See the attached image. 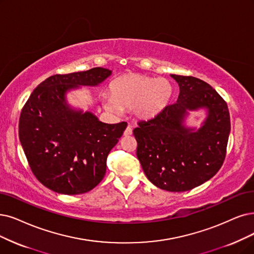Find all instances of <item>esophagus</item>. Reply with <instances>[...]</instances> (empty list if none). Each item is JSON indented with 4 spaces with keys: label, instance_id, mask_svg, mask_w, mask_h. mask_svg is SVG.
Instances as JSON below:
<instances>
[{
    "label": "esophagus",
    "instance_id": "34e87169",
    "mask_svg": "<svg viewBox=\"0 0 254 254\" xmlns=\"http://www.w3.org/2000/svg\"><path fill=\"white\" fill-rule=\"evenodd\" d=\"M131 134H132V128H131V126H127V128L124 131V135L129 136Z\"/></svg>",
    "mask_w": 254,
    "mask_h": 254
}]
</instances>
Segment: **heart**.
I'll list each match as a JSON object with an SVG mask.
<instances>
[{"label": "heart", "instance_id": "1", "mask_svg": "<svg viewBox=\"0 0 254 254\" xmlns=\"http://www.w3.org/2000/svg\"><path fill=\"white\" fill-rule=\"evenodd\" d=\"M173 94V84L168 79H157L144 74H127L111 82L110 95L102 96V103L110 110L132 107L136 118L147 120L166 109Z\"/></svg>", "mask_w": 254, "mask_h": 254}]
</instances>
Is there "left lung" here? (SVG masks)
Wrapping results in <instances>:
<instances>
[{"label": "left lung", "instance_id": "obj_1", "mask_svg": "<svg viewBox=\"0 0 254 254\" xmlns=\"http://www.w3.org/2000/svg\"><path fill=\"white\" fill-rule=\"evenodd\" d=\"M179 85L177 102L133 130L136 155L147 178L161 190L186 191L214 177L226 156L230 117L223 98L203 80L171 75ZM205 109L199 129L189 128V111Z\"/></svg>", "mask_w": 254, "mask_h": 254}]
</instances>
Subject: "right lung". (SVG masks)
<instances>
[{"label": "right lung", "mask_w": 254, "mask_h": 254, "mask_svg": "<svg viewBox=\"0 0 254 254\" xmlns=\"http://www.w3.org/2000/svg\"><path fill=\"white\" fill-rule=\"evenodd\" d=\"M111 70L54 75L43 81L24 105L18 135L28 164L37 180L59 194H84L106 173V159L127 127L106 124L89 111L75 110L65 95L80 86H97Z\"/></svg>", "instance_id": "obj_1"}]
</instances>
